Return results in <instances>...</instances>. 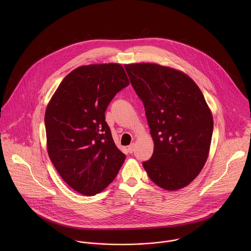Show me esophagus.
Listing matches in <instances>:
<instances>
[{
	"label": "esophagus",
	"mask_w": 251,
	"mask_h": 251,
	"mask_svg": "<svg viewBox=\"0 0 251 251\" xmlns=\"http://www.w3.org/2000/svg\"><path fill=\"white\" fill-rule=\"evenodd\" d=\"M127 151H128L129 153L134 152V151H135V144L132 143L131 145H129V146L127 147Z\"/></svg>",
	"instance_id": "obj_1"
}]
</instances>
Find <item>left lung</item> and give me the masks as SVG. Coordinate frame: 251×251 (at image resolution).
<instances>
[{"label": "left lung", "instance_id": "left-lung-1", "mask_svg": "<svg viewBox=\"0 0 251 251\" xmlns=\"http://www.w3.org/2000/svg\"><path fill=\"white\" fill-rule=\"evenodd\" d=\"M143 102L154 143L143 166L150 179L166 190L189 184L203 169L214 121L195 82L182 72L155 64L126 65Z\"/></svg>", "mask_w": 251, "mask_h": 251}]
</instances>
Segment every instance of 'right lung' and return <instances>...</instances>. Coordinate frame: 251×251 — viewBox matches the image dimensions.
Returning a JSON list of instances; mask_svg holds the SVG:
<instances>
[{
	"mask_svg": "<svg viewBox=\"0 0 251 251\" xmlns=\"http://www.w3.org/2000/svg\"><path fill=\"white\" fill-rule=\"evenodd\" d=\"M128 85L121 65L80 67L65 77L46 108L49 157L63 179L81 194L102 191L126 159L114 143L105 111Z\"/></svg>",
	"mask_w": 251,
	"mask_h": 251,
	"instance_id": "right-lung-1",
	"label": "right lung"
}]
</instances>
